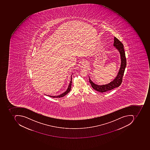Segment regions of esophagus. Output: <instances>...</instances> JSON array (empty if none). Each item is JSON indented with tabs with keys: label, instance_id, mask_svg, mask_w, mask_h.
<instances>
[{
	"label": "esophagus",
	"instance_id": "esophagus-1",
	"mask_svg": "<svg viewBox=\"0 0 150 150\" xmlns=\"http://www.w3.org/2000/svg\"><path fill=\"white\" fill-rule=\"evenodd\" d=\"M81 64H82V67H86L87 66V63H86V62H82Z\"/></svg>",
	"mask_w": 150,
	"mask_h": 150
}]
</instances>
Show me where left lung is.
I'll return each instance as SVG.
<instances>
[{"label": "left lung", "mask_w": 150, "mask_h": 150, "mask_svg": "<svg viewBox=\"0 0 150 150\" xmlns=\"http://www.w3.org/2000/svg\"><path fill=\"white\" fill-rule=\"evenodd\" d=\"M114 46H115L116 48L120 51L121 59V67L115 79L108 84L99 86L98 85L95 84V83H93L89 78V82L91 83L92 88L95 90L101 93L109 91L116 87H119L122 82V77H123L127 65L125 53L122 43L115 37L114 38Z\"/></svg>", "instance_id": "obj_1"}]
</instances>
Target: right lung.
<instances>
[{
  "mask_svg": "<svg viewBox=\"0 0 150 150\" xmlns=\"http://www.w3.org/2000/svg\"><path fill=\"white\" fill-rule=\"evenodd\" d=\"M71 80L70 82L69 85V87H68V89H67V91H65V92H64L63 94H61V95H59V96H50V97H53V98H61V97H63V96H65L66 95H67L70 91L71 89Z\"/></svg>",
  "mask_w": 150,
  "mask_h": 150,
  "instance_id": "obj_1",
  "label": "right lung"
}]
</instances>
